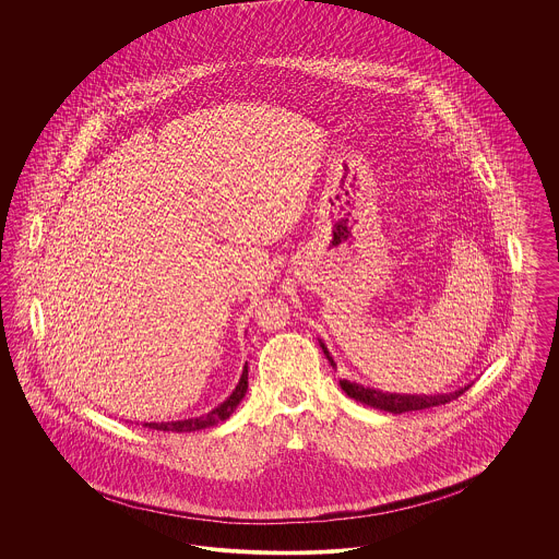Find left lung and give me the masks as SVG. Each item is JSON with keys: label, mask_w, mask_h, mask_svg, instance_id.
I'll use <instances>...</instances> for the list:
<instances>
[{"label": "left lung", "mask_w": 559, "mask_h": 559, "mask_svg": "<svg viewBox=\"0 0 559 559\" xmlns=\"http://www.w3.org/2000/svg\"><path fill=\"white\" fill-rule=\"evenodd\" d=\"M319 344L322 347V352H324V356H326V360L335 367V360H333L331 352L324 346V342L319 340ZM340 385H342V390L346 392L349 399L362 402V404L372 406V408H379V411L394 413V415L408 413V411H424V408L447 404V402L459 399L465 390L472 388V383H467L465 388H459V390L447 392V394H396V392L374 390V388L356 383V381H347V379H340Z\"/></svg>", "instance_id": "left-lung-1"}]
</instances>
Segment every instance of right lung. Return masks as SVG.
<instances>
[{"mask_svg": "<svg viewBox=\"0 0 559 559\" xmlns=\"http://www.w3.org/2000/svg\"><path fill=\"white\" fill-rule=\"evenodd\" d=\"M247 365L242 367L239 383L233 390V394L224 402H219L215 408H212L207 415L201 417H188V419H176V421H153V424H142V427L157 429V431H171V433H185V431H199L205 427L217 426L219 421H226L239 406L245 394H247Z\"/></svg>", "mask_w": 559, "mask_h": 559, "instance_id": "add662e5", "label": "right lung"}]
</instances>
